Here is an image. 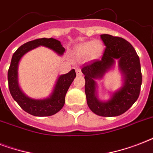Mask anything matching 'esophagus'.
<instances>
[{
  "label": "esophagus",
  "mask_w": 153,
  "mask_h": 153,
  "mask_svg": "<svg viewBox=\"0 0 153 153\" xmlns=\"http://www.w3.org/2000/svg\"><path fill=\"white\" fill-rule=\"evenodd\" d=\"M75 71H76L77 75H82V71H81V69H80V68H76V69H75Z\"/></svg>",
  "instance_id": "obj_1"
}]
</instances>
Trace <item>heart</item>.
<instances>
[{"label":"heart","mask_w":153,"mask_h":153,"mask_svg":"<svg viewBox=\"0 0 153 153\" xmlns=\"http://www.w3.org/2000/svg\"><path fill=\"white\" fill-rule=\"evenodd\" d=\"M104 51V45L101 40H91L79 44L74 48V54L79 58L88 56L91 59H98Z\"/></svg>","instance_id":"1"}]
</instances>
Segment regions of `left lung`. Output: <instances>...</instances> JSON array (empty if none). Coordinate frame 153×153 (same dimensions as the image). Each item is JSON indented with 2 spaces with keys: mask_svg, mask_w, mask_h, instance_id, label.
<instances>
[{
  "mask_svg": "<svg viewBox=\"0 0 153 153\" xmlns=\"http://www.w3.org/2000/svg\"><path fill=\"white\" fill-rule=\"evenodd\" d=\"M105 49L101 60H94L82 68L85 75L86 102L91 110L98 116L117 117L126 112L137 100L142 83L140 59L133 47L123 38L102 34ZM123 75V86L111 93L107 101L97 96V79H102L113 68L115 61Z\"/></svg>",
  "mask_w": 153,
  "mask_h": 153,
  "instance_id": "left-lung-1",
  "label": "left lung"
}]
</instances>
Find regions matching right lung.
I'll list each match as a JSON object with an SVG mask.
<instances>
[{
    "label": "right lung",
    "mask_w": 153,
    "mask_h": 153,
    "mask_svg": "<svg viewBox=\"0 0 153 153\" xmlns=\"http://www.w3.org/2000/svg\"><path fill=\"white\" fill-rule=\"evenodd\" d=\"M46 47L55 51L59 55H62L65 48L60 41L53 38H42L23 44L13 54L8 71V88L13 99L25 112L36 117H47L54 115L62 109L65 103V96L72 82L76 77L74 69L67 74L58 77L51 94L43 99H35L26 95L19 86L18 67L20 59L28 51L38 47Z\"/></svg>",
    "instance_id": "add662e5"
}]
</instances>
